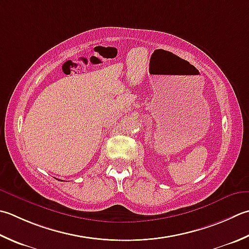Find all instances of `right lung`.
Wrapping results in <instances>:
<instances>
[{"label":"right lung","mask_w":249,"mask_h":249,"mask_svg":"<svg viewBox=\"0 0 249 249\" xmlns=\"http://www.w3.org/2000/svg\"><path fill=\"white\" fill-rule=\"evenodd\" d=\"M58 181H62V180L61 179H58Z\"/></svg>","instance_id":"right-lung-1"}]
</instances>
